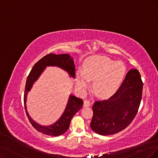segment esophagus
<instances>
[{"label": "esophagus", "instance_id": "34e87169", "mask_svg": "<svg viewBox=\"0 0 158 158\" xmlns=\"http://www.w3.org/2000/svg\"><path fill=\"white\" fill-rule=\"evenodd\" d=\"M90 106V103L88 100H85L84 101V104H83V107H89Z\"/></svg>", "mask_w": 158, "mask_h": 158}]
</instances>
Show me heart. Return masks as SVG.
<instances>
[{
  "label": "heart",
  "instance_id": "obj_1",
  "mask_svg": "<svg viewBox=\"0 0 158 158\" xmlns=\"http://www.w3.org/2000/svg\"><path fill=\"white\" fill-rule=\"evenodd\" d=\"M83 71L76 74L77 86L84 90L94 81L93 90L100 98H106L117 91L126 73L125 64L114 61L106 56H91L83 64Z\"/></svg>",
  "mask_w": 158,
  "mask_h": 158
}]
</instances>
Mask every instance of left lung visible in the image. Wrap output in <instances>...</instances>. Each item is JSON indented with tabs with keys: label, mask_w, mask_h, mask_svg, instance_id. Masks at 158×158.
Wrapping results in <instances>:
<instances>
[{
	"label": "left lung",
	"mask_w": 158,
	"mask_h": 158,
	"mask_svg": "<svg viewBox=\"0 0 158 158\" xmlns=\"http://www.w3.org/2000/svg\"><path fill=\"white\" fill-rule=\"evenodd\" d=\"M143 86L138 70H130L119 89L113 96L107 100L94 103L91 129L101 135H113L124 130L138 112Z\"/></svg>",
	"instance_id": "8db88e82"
}]
</instances>
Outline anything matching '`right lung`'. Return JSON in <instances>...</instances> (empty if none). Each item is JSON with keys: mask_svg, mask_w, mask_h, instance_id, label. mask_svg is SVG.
I'll return each mask as SVG.
<instances>
[{"mask_svg": "<svg viewBox=\"0 0 158 158\" xmlns=\"http://www.w3.org/2000/svg\"><path fill=\"white\" fill-rule=\"evenodd\" d=\"M48 66H55L61 68L69 74V77L75 78V66L74 60L69 54L55 55L50 53L44 56L34 64L27 79L24 94L25 109L29 121L36 130L48 135L59 136L68 130L73 116L83 107V101L82 99L70 94L64 113L55 123L49 126H42L34 121L29 115L27 109V94L28 92L31 91L34 83L38 79Z\"/></svg>", "mask_w": 158, "mask_h": 158, "instance_id": "right-lung-1", "label": "right lung"}]
</instances>
